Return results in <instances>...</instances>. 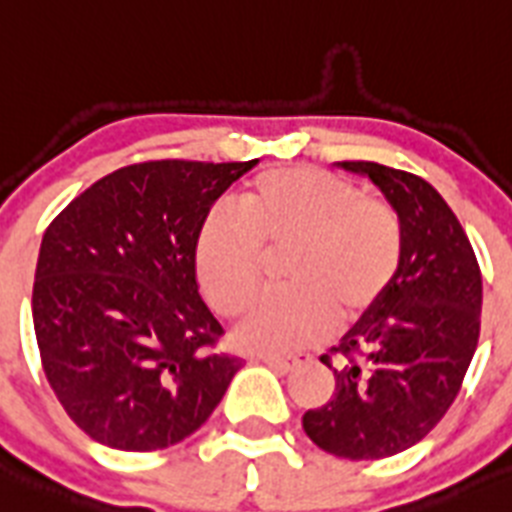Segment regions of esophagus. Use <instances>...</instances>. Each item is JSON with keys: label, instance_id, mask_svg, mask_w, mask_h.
Listing matches in <instances>:
<instances>
[{"label": "esophagus", "instance_id": "obj_1", "mask_svg": "<svg viewBox=\"0 0 512 512\" xmlns=\"http://www.w3.org/2000/svg\"><path fill=\"white\" fill-rule=\"evenodd\" d=\"M260 361L265 363V366L275 368V371H281V373H291L293 368L301 363L299 358H278V355H262Z\"/></svg>", "mask_w": 512, "mask_h": 512}]
</instances>
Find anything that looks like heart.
Returning <instances> with one entry per match:
<instances>
[{
  "instance_id": "obj_1",
  "label": "heart",
  "mask_w": 512,
  "mask_h": 512,
  "mask_svg": "<svg viewBox=\"0 0 512 512\" xmlns=\"http://www.w3.org/2000/svg\"><path fill=\"white\" fill-rule=\"evenodd\" d=\"M291 247L286 291L257 301L234 340L255 353H293L379 304L402 257L397 213L361 198L353 182L317 167H275L239 193V216L208 213L193 247L195 278L211 306L239 314L255 299L262 251Z\"/></svg>"
}]
</instances>
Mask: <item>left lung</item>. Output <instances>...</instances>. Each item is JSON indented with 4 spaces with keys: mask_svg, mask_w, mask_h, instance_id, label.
I'll return each instance as SVG.
<instances>
[{
    "mask_svg": "<svg viewBox=\"0 0 512 512\" xmlns=\"http://www.w3.org/2000/svg\"><path fill=\"white\" fill-rule=\"evenodd\" d=\"M373 182L397 213L402 257L381 301L342 335L348 355L330 402L304 415L322 451L350 461L397 456L441 422L479 340L482 275L469 239L441 193L376 162H335Z\"/></svg>",
    "mask_w": 512,
    "mask_h": 512,
    "instance_id": "obj_1",
    "label": "left lung"
}]
</instances>
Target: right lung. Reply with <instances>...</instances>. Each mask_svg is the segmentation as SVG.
Listing matches in <instances>:
<instances>
[{
  "instance_id": "add662e5",
  "label": "right lung",
  "mask_w": 512,
  "mask_h": 512,
  "mask_svg": "<svg viewBox=\"0 0 512 512\" xmlns=\"http://www.w3.org/2000/svg\"><path fill=\"white\" fill-rule=\"evenodd\" d=\"M252 162L131 164L51 221L33 324L51 389L92 441L159 451L211 417L242 361L198 291L193 247L213 203Z\"/></svg>"
}]
</instances>
